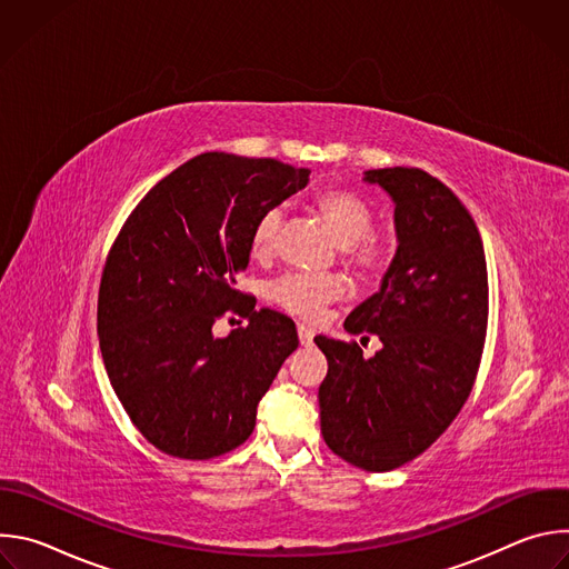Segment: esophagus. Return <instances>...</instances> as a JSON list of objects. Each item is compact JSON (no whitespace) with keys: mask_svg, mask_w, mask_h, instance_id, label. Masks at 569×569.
<instances>
[{"mask_svg":"<svg viewBox=\"0 0 569 569\" xmlns=\"http://www.w3.org/2000/svg\"><path fill=\"white\" fill-rule=\"evenodd\" d=\"M297 333H299L301 347H310V345H312V338H315V331H312V329H308V327H303V323H299Z\"/></svg>","mask_w":569,"mask_h":569,"instance_id":"esophagus-1","label":"esophagus"}]
</instances>
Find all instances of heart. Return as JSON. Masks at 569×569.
<instances>
[{
    "label": "heart",
    "instance_id": "1",
    "mask_svg": "<svg viewBox=\"0 0 569 569\" xmlns=\"http://www.w3.org/2000/svg\"><path fill=\"white\" fill-rule=\"evenodd\" d=\"M315 207L323 222L329 224L338 242H342L349 266L365 279H378L389 266V248L382 240L371 236L376 213L371 204L353 191L327 189L315 196ZM283 220V209L279 204L268 207L252 224L250 246L252 252L263 257L274 248V240ZM347 281L340 274H312V272H290L270 283V299L290 315L306 321H319L327 315L333 301L347 297Z\"/></svg>",
    "mask_w": 569,
    "mask_h": 569
}]
</instances>
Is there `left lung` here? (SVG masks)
I'll return each mask as SVG.
<instances>
[{"instance_id":"1","label":"left lung","mask_w":569,"mask_h":569,"mask_svg":"<svg viewBox=\"0 0 569 569\" xmlns=\"http://www.w3.org/2000/svg\"><path fill=\"white\" fill-rule=\"evenodd\" d=\"M365 180L393 200L398 250L376 295L345 321L353 336H378L365 358L358 342L323 336L329 360L319 385L321 437L345 461L385 472L426 452L455 421L477 378L489 274L468 209L421 169H376Z\"/></svg>"}]
</instances>
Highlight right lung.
Returning a JSON list of instances; mask_svg holds the SVG:
<instances>
[{"label": "right lung", "instance_id": "right-lung-1", "mask_svg": "<svg viewBox=\"0 0 569 569\" xmlns=\"http://www.w3.org/2000/svg\"><path fill=\"white\" fill-rule=\"evenodd\" d=\"M277 159L202 152L159 180L112 242L97 331L134 428L157 450L202 461L246 443L257 405L299 347L295 321L236 290L252 224L308 184ZM224 313L246 328L213 339Z\"/></svg>", "mask_w": 569, "mask_h": 569}]
</instances>
